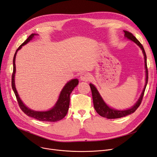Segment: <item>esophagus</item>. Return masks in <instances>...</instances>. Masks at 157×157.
<instances>
[{"mask_svg": "<svg viewBox=\"0 0 157 157\" xmlns=\"http://www.w3.org/2000/svg\"><path fill=\"white\" fill-rule=\"evenodd\" d=\"M80 80L82 81H88L90 79V75L88 73H82L80 75Z\"/></svg>", "mask_w": 157, "mask_h": 157, "instance_id": "34e87169", "label": "esophagus"}]
</instances>
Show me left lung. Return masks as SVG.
I'll return each mask as SVG.
<instances>
[{"mask_svg": "<svg viewBox=\"0 0 157 157\" xmlns=\"http://www.w3.org/2000/svg\"><path fill=\"white\" fill-rule=\"evenodd\" d=\"M124 32H125V36L127 37L128 39L132 40L134 41L135 44H136L142 50L143 54L144 55V59H145V72H146V82H145V87L144 88V90L142 91V93L140 95V97L139 98L138 101L136 102V103L135 104L131 109H129L128 110H114L113 109H111L109 106H108L104 101L102 100L101 98V97L100 94H99L98 91L97 90L95 86L90 84V88L91 90V94H92V98H93V102H94V106L95 108V110L96 112L99 113V114L103 117H106L108 119H116V118H120L124 116H126L127 115L131 114L132 113H134L135 111L137 110L138 108L140 106V104L142 101L143 97L144 95L145 92V88H146V86L147 84V81H148V69H147V56H146V54H145L144 48L142 46V45L140 43L136 37H135L133 34L131 32H129L128 31L124 30Z\"/></svg>", "mask_w": 157, "mask_h": 157, "instance_id": "1", "label": "left lung"}]
</instances>
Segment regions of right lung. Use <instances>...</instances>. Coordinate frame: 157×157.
Instances as JSON below:
<instances>
[{"label":"right lung","instance_id":"right-lung-1","mask_svg":"<svg viewBox=\"0 0 157 157\" xmlns=\"http://www.w3.org/2000/svg\"><path fill=\"white\" fill-rule=\"evenodd\" d=\"M36 35L35 34H32L28 38H27L22 44H21L16 51L13 60V73L12 76V89L14 91V94L15 95L16 98H17V101L18 102L19 106L20 109H21L25 114H26L28 116L32 117L36 120L41 121H58L59 120H61L65 116H66L69 106V101H70V94L72 92V91L75 88V87L78 85V80L77 79H73L71 81L68 82L66 86H64V88L62 90L59 99L56 103L55 106H54L52 109L46 112H37L34 111L29 109V108H27L23 103V102L19 98V96L17 94V91L16 90L15 86V80H14V77H15V56L18 50L22 47L24 45L26 44L27 43L29 42L32 38H33L34 36Z\"/></svg>","mask_w":157,"mask_h":157}]
</instances>
